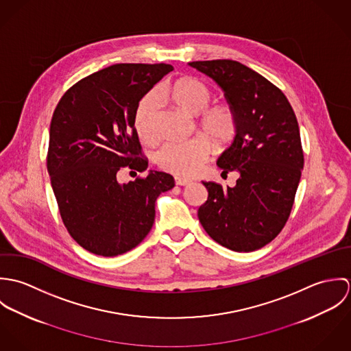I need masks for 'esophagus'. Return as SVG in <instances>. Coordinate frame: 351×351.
Here are the masks:
<instances>
[{
    "label": "esophagus",
    "mask_w": 351,
    "mask_h": 351,
    "mask_svg": "<svg viewBox=\"0 0 351 351\" xmlns=\"http://www.w3.org/2000/svg\"><path fill=\"white\" fill-rule=\"evenodd\" d=\"M176 184L180 185V186H186L191 184V180H186V178H181V177H176Z\"/></svg>",
    "instance_id": "obj_1"
}]
</instances>
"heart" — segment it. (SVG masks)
<instances>
[{
	"label": "heart",
	"mask_w": 351,
	"mask_h": 351,
	"mask_svg": "<svg viewBox=\"0 0 351 351\" xmlns=\"http://www.w3.org/2000/svg\"><path fill=\"white\" fill-rule=\"evenodd\" d=\"M160 93L188 113L197 114L202 110L200 124L204 132L219 146L228 143L237 131V116L228 105L208 106L212 99L209 88L196 78H181L160 88ZM159 101L155 93H149L141 101L135 113V128L142 141L152 143L158 139L156 119ZM210 154V145L202 136L166 143L158 152L162 169L181 177L197 174Z\"/></svg>",
	"instance_id": "obj_1"
}]
</instances>
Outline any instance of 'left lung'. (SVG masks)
Instances as JSON below:
<instances>
[{
	"label": "left lung",
	"mask_w": 351,
	"mask_h": 351,
	"mask_svg": "<svg viewBox=\"0 0 351 351\" xmlns=\"http://www.w3.org/2000/svg\"><path fill=\"white\" fill-rule=\"evenodd\" d=\"M224 92L237 116L235 138L221 152L223 173L238 171L234 188L202 182L199 208L206 234L230 250H258L284 228L304 166L300 130L285 95L250 67L230 59L191 62Z\"/></svg>",
	"instance_id": "obj_1"
}]
</instances>
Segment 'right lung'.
Listing matches in <instances>:
<instances>
[{"mask_svg":"<svg viewBox=\"0 0 351 351\" xmlns=\"http://www.w3.org/2000/svg\"><path fill=\"white\" fill-rule=\"evenodd\" d=\"M173 70L171 64L119 63L71 86L58 102L50 125L47 170L62 220L85 250L116 256L150 232L155 201L174 188L173 176L119 184L117 171H145L135 130L139 101Z\"/></svg>","mask_w":351,"mask_h":351,"instance_id":"1","label":"right lung"}]
</instances>
